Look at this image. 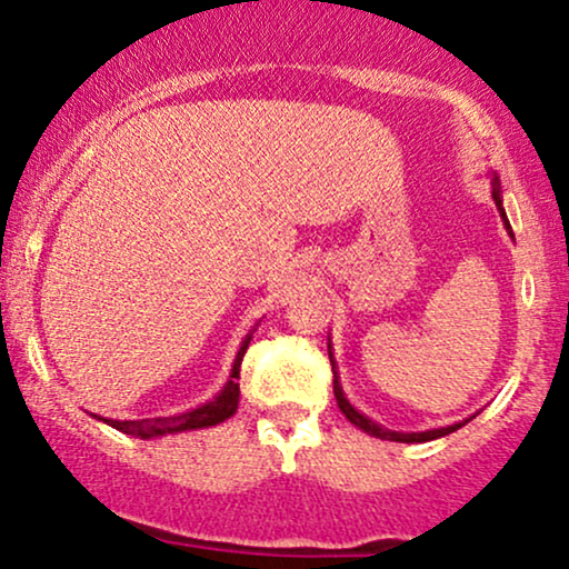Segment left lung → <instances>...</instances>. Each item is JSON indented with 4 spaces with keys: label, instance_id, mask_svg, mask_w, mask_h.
Returning <instances> with one entry per match:
<instances>
[{
    "label": "left lung",
    "instance_id": "1",
    "mask_svg": "<svg viewBox=\"0 0 569 569\" xmlns=\"http://www.w3.org/2000/svg\"><path fill=\"white\" fill-rule=\"evenodd\" d=\"M492 198H495V206H498V211H500V217H502V221H506V230H508V234H511L513 238V232H511V224H508V219H506V211H502V200H500V181H498V176H495L492 179ZM329 361H331V369H335V396H337V407L342 409V415L348 417V420L352 422V426L356 428H361L363 433H369V436H377V439H385V441H401V443H422V441H433V439H441V436H449V433H455L457 428H462L466 426V422H455V426H447V428H436V430H420V433H398V430H388V428H382V426H377L375 420H369L367 415H361V411H358L356 407H352V403L348 401V398H345V393H342V385H339V380H337V363H335V352H331V342H329Z\"/></svg>",
    "mask_w": 569,
    "mask_h": 569
}]
</instances>
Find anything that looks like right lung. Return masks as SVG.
<instances>
[{
  "mask_svg": "<svg viewBox=\"0 0 569 569\" xmlns=\"http://www.w3.org/2000/svg\"><path fill=\"white\" fill-rule=\"evenodd\" d=\"M248 342H251V335L243 339L240 345L238 356H234L230 380H227L221 393L213 398V401L202 403L198 409H189L184 415H173V417H149V420H103L107 426H112L117 430L128 436H139V439H154V436H168V433H184V430H198V428H211L224 422L227 417H232L238 411V401H240V361H243ZM101 420V417H98Z\"/></svg>",
  "mask_w": 569,
  "mask_h": 569,
  "instance_id": "1",
  "label": "right lung"
}]
</instances>
